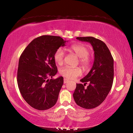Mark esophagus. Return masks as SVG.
Returning <instances> with one entry per match:
<instances>
[{
    "label": "esophagus",
    "mask_w": 133,
    "mask_h": 133,
    "mask_svg": "<svg viewBox=\"0 0 133 133\" xmlns=\"http://www.w3.org/2000/svg\"><path fill=\"white\" fill-rule=\"evenodd\" d=\"M69 82V80H67V78H64V84H66L67 82Z\"/></svg>",
    "instance_id": "obj_1"
}]
</instances>
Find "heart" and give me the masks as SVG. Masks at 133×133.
Wrapping results in <instances>:
<instances>
[{
	"mask_svg": "<svg viewBox=\"0 0 133 133\" xmlns=\"http://www.w3.org/2000/svg\"><path fill=\"white\" fill-rule=\"evenodd\" d=\"M71 52L79 57V63L84 70H87L90 67L92 60L89 55V49L85 45L77 43L72 45L69 48ZM64 52L62 48H58L54 53L53 58L56 64L62 66L63 63ZM82 73V70L78 67H71L66 66L60 69V74L63 77L67 79L73 80L81 76Z\"/></svg>",
	"mask_w": 133,
	"mask_h": 133,
	"instance_id": "1",
	"label": "heart"
}]
</instances>
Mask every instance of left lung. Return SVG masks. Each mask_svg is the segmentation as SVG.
<instances>
[{"label":"left lung","instance_id":"obj_1","mask_svg":"<svg viewBox=\"0 0 133 133\" xmlns=\"http://www.w3.org/2000/svg\"><path fill=\"white\" fill-rule=\"evenodd\" d=\"M76 39L91 44L94 51V60L91 70L80 80L84 84H76L73 98L81 107L94 109L104 102L111 89L114 60L109 48L102 40L93 37H77ZM87 82L88 86L85 88Z\"/></svg>","mask_w":133,"mask_h":133}]
</instances>
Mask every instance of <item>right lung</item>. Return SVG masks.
Wrapping results in <instances>:
<instances>
[{"label": "right lung", "instance_id": "right-lung-1", "mask_svg": "<svg viewBox=\"0 0 133 133\" xmlns=\"http://www.w3.org/2000/svg\"><path fill=\"white\" fill-rule=\"evenodd\" d=\"M66 42L60 36H42L33 40L19 58L18 87L24 100L35 109L48 110L57 102L63 77H48L57 73L54 53Z\"/></svg>", "mask_w": 133, "mask_h": 133}]
</instances>
